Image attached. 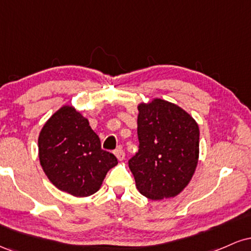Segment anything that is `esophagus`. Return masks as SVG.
<instances>
[{
    "label": "esophagus",
    "mask_w": 251,
    "mask_h": 251,
    "mask_svg": "<svg viewBox=\"0 0 251 251\" xmlns=\"http://www.w3.org/2000/svg\"><path fill=\"white\" fill-rule=\"evenodd\" d=\"M114 154L118 158V160H124L125 159V151L122 148H118L116 151H114Z\"/></svg>",
    "instance_id": "1"
}]
</instances>
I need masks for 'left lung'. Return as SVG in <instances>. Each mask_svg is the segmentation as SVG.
<instances>
[{
	"mask_svg": "<svg viewBox=\"0 0 251 251\" xmlns=\"http://www.w3.org/2000/svg\"><path fill=\"white\" fill-rule=\"evenodd\" d=\"M139 150L128 166L139 192L152 201L180 194L200 154V128L188 112L162 99L138 105Z\"/></svg>",
	"mask_w": 251,
	"mask_h": 251,
	"instance_id": "1",
	"label": "left lung"
}]
</instances>
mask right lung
<instances>
[{
    "label": "right lung",
    "mask_w": 251,
    "mask_h": 251,
    "mask_svg": "<svg viewBox=\"0 0 251 251\" xmlns=\"http://www.w3.org/2000/svg\"><path fill=\"white\" fill-rule=\"evenodd\" d=\"M39 158L43 171L61 191L75 197L96 194L116 155L101 149L88 120L66 105L51 116L39 135Z\"/></svg>",
    "instance_id": "add662e5"
}]
</instances>
